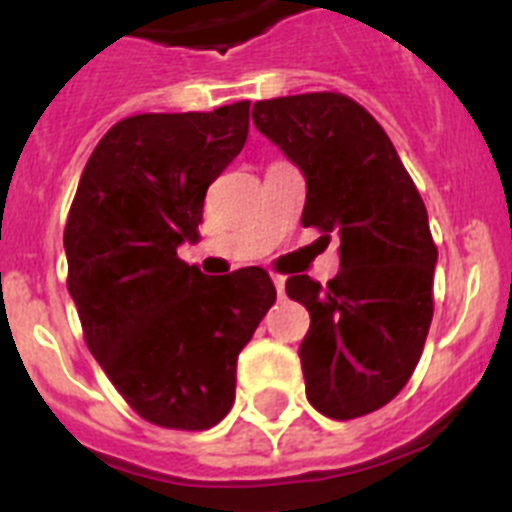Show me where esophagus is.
<instances>
[{
  "mask_svg": "<svg viewBox=\"0 0 512 512\" xmlns=\"http://www.w3.org/2000/svg\"><path fill=\"white\" fill-rule=\"evenodd\" d=\"M271 282H274V287H277V295L284 297V277L274 274V277H271Z\"/></svg>",
  "mask_w": 512,
  "mask_h": 512,
  "instance_id": "obj_1",
  "label": "esophagus"
}]
</instances>
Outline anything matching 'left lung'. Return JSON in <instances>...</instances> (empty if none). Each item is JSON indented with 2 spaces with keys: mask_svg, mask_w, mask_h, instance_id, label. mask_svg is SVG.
<instances>
[{
  "mask_svg": "<svg viewBox=\"0 0 512 512\" xmlns=\"http://www.w3.org/2000/svg\"><path fill=\"white\" fill-rule=\"evenodd\" d=\"M253 125L302 171V225L338 238L341 269L307 274L287 295L307 307L300 343L310 405L333 420L374 413L408 384L433 318L428 212L392 140L354 99L333 92L253 104Z\"/></svg>",
  "mask_w": 512,
  "mask_h": 512,
  "instance_id": "left-lung-1",
  "label": "left lung"
}]
</instances>
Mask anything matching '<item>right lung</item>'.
I'll use <instances>...</instances> for the list:
<instances>
[{"label":"right lung","instance_id":"obj_1","mask_svg":"<svg viewBox=\"0 0 512 512\" xmlns=\"http://www.w3.org/2000/svg\"><path fill=\"white\" fill-rule=\"evenodd\" d=\"M248 107L120 120L79 179L63 248L94 359L161 428L207 431L235 400V364L277 289L246 266L205 277L176 256L200 241L207 187L241 153Z\"/></svg>","mask_w":512,"mask_h":512}]
</instances>
